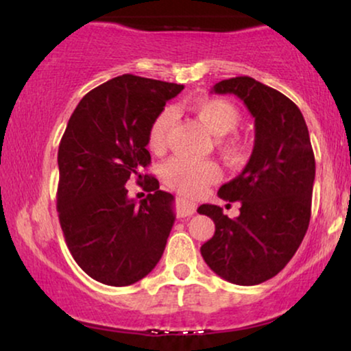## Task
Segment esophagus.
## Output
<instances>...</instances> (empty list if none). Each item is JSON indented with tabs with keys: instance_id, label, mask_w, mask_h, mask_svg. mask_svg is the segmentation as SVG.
<instances>
[{
	"instance_id": "34e87169",
	"label": "esophagus",
	"mask_w": 351,
	"mask_h": 351,
	"mask_svg": "<svg viewBox=\"0 0 351 351\" xmlns=\"http://www.w3.org/2000/svg\"><path fill=\"white\" fill-rule=\"evenodd\" d=\"M196 213V204L191 203V201L186 199H180L179 201V208H177V215L179 217H190Z\"/></svg>"
}]
</instances>
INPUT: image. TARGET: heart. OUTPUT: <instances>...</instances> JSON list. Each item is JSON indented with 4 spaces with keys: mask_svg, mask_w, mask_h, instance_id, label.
Listing matches in <instances>:
<instances>
[{
    "mask_svg": "<svg viewBox=\"0 0 351 351\" xmlns=\"http://www.w3.org/2000/svg\"><path fill=\"white\" fill-rule=\"evenodd\" d=\"M195 118L214 136H225L234 131L239 124V112L234 105L223 99H201L191 107ZM172 112L165 110L153 119L148 129V148L155 153L165 152L167 136L172 126ZM220 148L232 160L241 155V143L238 138H220ZM161 177L166 185L184 195H198L206 186L215 184L222 177V171L214 161H186L172 158L161 166Z\"/></svg>",
    "mask_w": 351,
    "mask_h": 351,
    "instance_id": "heart-1",
    "label": "heart"
}]
</instances>
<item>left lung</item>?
I'll use <instances>...</instances> for the list:
<instances>
[{
  "label": "left lung",
  "mask_w": 351,
  "mask_h": 351,
  "mask_svg": "<svg viewBox=\"0 0 351 351\" xmlns=\"http://www.w3.org/2000/svg\"><path fill=\"white\" fill-rule=\"evenodd\" d=\"M213 90L243 100L256 119V141L241 174L219 189L220 198L241 201L238 217L214 204L198 208L215 223L201 256L233 285H261L287 265L308 230L315 182L308 128L291 99L249 76L219 81Z\"/></svg>",
  "instance_id": "8db88e82"
}]
</instances>
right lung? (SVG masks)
<instances>
[{
    "label": "right lung",
    "instance_id": "obj_1",
    "mask_svg": "<svg viewBox=\"0 0 351 351\" xmlns=\"http://www.w3.org/2000/svg\"><path fill=\"white\" fill-rule=\"evenodd\" d=\"M184 89L123 75L89 90L71 113L59 145L57 213L66 247L81 270L108 286H129L150 273L174 225V196L142 169L150 124ZM143 180L151 193L136 204L125 184Z\"/></svg>",
    "mask_w": 351,
    "mask_h": 351
}]
</instances>
